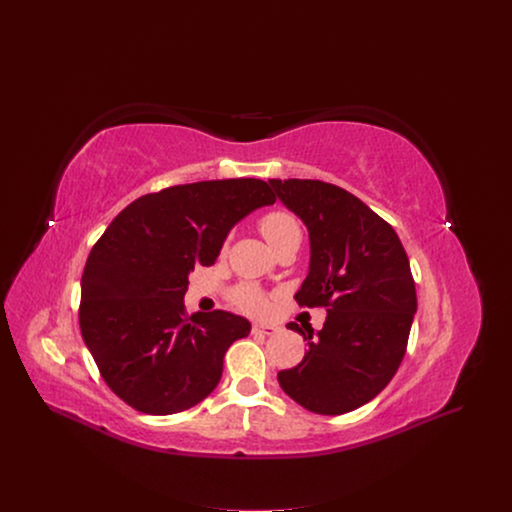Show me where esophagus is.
Masks as SVG:
<instances>
[{
  "label": "esophagus",
  "mask_w": 512,
  "mask_h": 512,
  "mask_svg": "<svg viewBox=\"0 0 512 512\" xmlns=\"http://www.w3.org/2000/svg\"><path fill=\"white\" fill-rule=\"evenodd\" d=\"M279 328L277 326H269V324H253V334H261V336H273L277 334Z\"/></svg>",
  "instance_id": "1"
}]
</instances>
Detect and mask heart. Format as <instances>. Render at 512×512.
Wrapping results in <instances>:
<instances>
[{
	"mask_svg": "<svg viewBox=\"0 0 512 512\" xmlns=\"http://www.w3.org/2000/svg\"><path fill=\"white\" fill-rule=\"evenodd\" d=\"M259 229L263 237L267 239L269 247L275 251L285 243L291 241H302V229L298 218L287 212V210H273L267 212L261 221ZM233 302L239 310L249 312V314H261L267 308V300L261 294V291L255 285H241L233 291Z\"/></svg>",
	"mask_w": 512,
	"mask_h": 512,
	"instance_id": "obj_1",
	"label": "heart"
}]
</instances>
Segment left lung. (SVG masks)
I'll list each match as a JSON object with an SVG mask.
<instances>
[{"mask_svg": "<svg viewBox=\"0 0 512 512\" xmlns=\"http://www.w3.org/2000/svg\"><path fill=\"white\" fill-rule=\"evenodd\" d=\"M277 198L302 218L310 269L296 300L328 308L298 367L279 371L281 389L320 415H342L375 399L405 356L417 294L407 253L389 223L354 194L320 180H269Z\"/></svg>", "mask_w": 512, "mask_h": 512, "instance_id": "left-lung-1", "label": "left lung"}]
</instances>
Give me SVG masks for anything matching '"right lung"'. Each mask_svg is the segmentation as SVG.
Masks as SVG:
<instances>
[{"mask_svg": "<svg viewBox=\"0 0 512 512\" xmlns=\"http://www.w3.org/2000/svg\"><path fill=\"white\" fill-rule=\"evenodd\" d=\"M273 202L255 178L172 186L133 200L95 243L81 279V334L127 405L170 415L214 391L225 352L251 324L223 310L188 316V275L212 265L231 229Z\"/></svg>", "mask_w": 512, "mask_h": 512, "instance_id": "add662e5", "label": "right lung"}]
</instances>
